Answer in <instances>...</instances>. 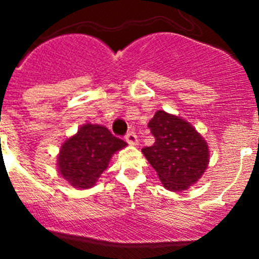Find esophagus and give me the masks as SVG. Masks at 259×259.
I'll list each match as a JSON object with an SVG mask.
<instances>
[{
  "label": "esophagus",
  "mask_w": 259,
  "mask_h": 259,
  "mask_svg": "<svg viewBox=\"0 0 259 259\" xmlns=\"http://www.w3.org/2000/svg\"><path fill=\"white\" fill-rule=\"evenodd\" d=\"M125 141H127L130 145H137V141H139V140H137L136 134H135V132H132V131H130L127 135H125Z\"/></svg>",
  "instance_id": "esophagus-1"
}]
</instances>
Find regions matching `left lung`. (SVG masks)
Masks as SVG:
<instances>
[{
    "label": "left lung",
    "mask_w": 259,
    "mask_h": 259,
    "mask_svg": "<svg viewBox=\"0 0 259 259\" xmlns=\"http://www.w3.org/2000/svg\"><path fill=\"white\" fill-rule=\"evenodd\" d=\"M155 141L141 149L168 191L182 192L200 179L209 163V146L182 118L158 110L148 124Z\"/></svg>",
    "instance_id": "obj_1"
}]
</instances>
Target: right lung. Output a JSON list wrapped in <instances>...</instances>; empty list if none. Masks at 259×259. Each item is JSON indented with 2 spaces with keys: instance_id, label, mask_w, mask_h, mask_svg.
I'll return each instance as SVG.
<instances>
[{
  "instance_id": "obj_1",
  "label": "right lung",
  "mask_w": 259,
  "mask_h": 259,
  "mask_svg": "<svg viewBox=\"0 0 259 259\" xmlns=\"http://www.w3.org/2000/svg\"><path fill=\"white\" fill-rule=\"evenodd\" d=\"M127 143L107 128L84 124L76 135L62 144L58 155L61 175L76 188H91L107 168L110 158Z\"/></svg>"
}]
</instances>
